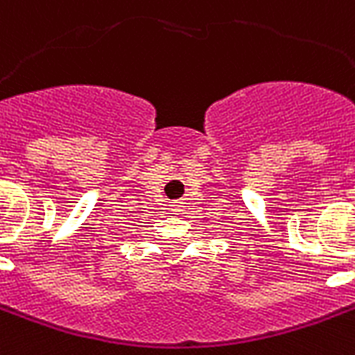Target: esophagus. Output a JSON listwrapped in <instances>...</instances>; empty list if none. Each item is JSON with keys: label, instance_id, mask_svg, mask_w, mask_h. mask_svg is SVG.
Returning <instances> with one entry per match:
<instances>
[{"label": "esophagus", "instance_id": "1", "mask_svg": "<svg viewBox=\"0 0 355 355\" xmlns=\"http://www.w3.org/2000/svg\"><path fill=\"white\" fill-rule=\"evenodd\" d=\"M171 207H173L171 211H173V213H177V215H178V213H182V209H184L182 204H180V202H175Z\"/></svg>", "mask_w": 355, "mask_h": 355}]
</instances>
